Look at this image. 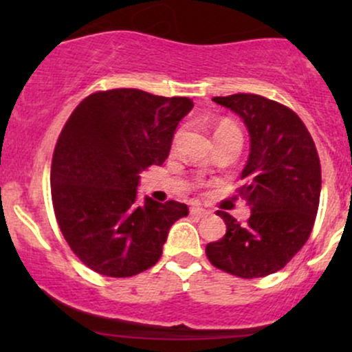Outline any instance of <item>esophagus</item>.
I'll use <instances>...</instances> for the list:
<instances>
[{
	"label": "esophagus",
	"mask_w": 352,
	"mask_h": 352,
	"mask_svg": "<svg viewBox=\"0 0 352 352\" xmlns=\"http://www.w3.org/2000/svg\"><path fill=\"white\" fill-rule=\"evenodd\" d=\"M190 215L195 217V218H204V217L210 215V212H208V210L200 208V207H192V208H190Z\"/></svg>",
	"instance_id": "1"
}]
</instances>
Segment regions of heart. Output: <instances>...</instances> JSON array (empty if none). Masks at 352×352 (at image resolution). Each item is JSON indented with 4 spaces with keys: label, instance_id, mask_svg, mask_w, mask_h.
<instances>
[{
    "label": "heart",
    "instance_id": "obj_1",
    "mask_svg": "<svg viewBox=\"0 0 352 352\" xmlns=\"http://www.w3.org/2000/svg\"><path fill=\"white\" fill-rule=\"evenodd\" d=\"M223 129H235V127H233V125H230V124H223V125H220V129H218V131H223Z\"/></svg>",
    "mask_w": 352,
    "mask_h": 352
}]
</instances>
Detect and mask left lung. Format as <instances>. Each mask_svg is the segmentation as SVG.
Masks as SVG:
<instances>
[{
    "label": "left lung",
    "instance_id": "8db88e82",
    "mask_svg": "<svg viewBox=\"0 0 352 352\" xmlns=\"http://www.w3.org/2000/svg\"><path fill=\"white\" fill-rule=\"evenodd\" d=\"M243 119L250 153L238 190L252 215L227 225L221 240L207 245L213 266L240 278L276 273L302 248L313 230L321 195V165L308 129L292 109L256 94L213 98Z\"/></svg>",
    "mask_w": 352,
    "mask_h": 352
}]
</instances>
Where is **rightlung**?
I'll use <instances>...</instances> for the list:
<instances>
[{"label": "right lung", "instance_id": "add662e5", "mask_svg": "<svg viewBox=\"0 0 352 352\" xmlns=\"http://www.w3.org/2000/svg\"><path fill=\"white\" fill-rule=\"evenodd\" d=\"M188 98L139 89L96 92L74 109L51 165L54 213L84 265L112 278L134 276L159 261L168 230L188 215L180 201H137L139 173L162 165Z\"/></svg>", "mask_w": 352, "mask_h": 352}]
</instances>
